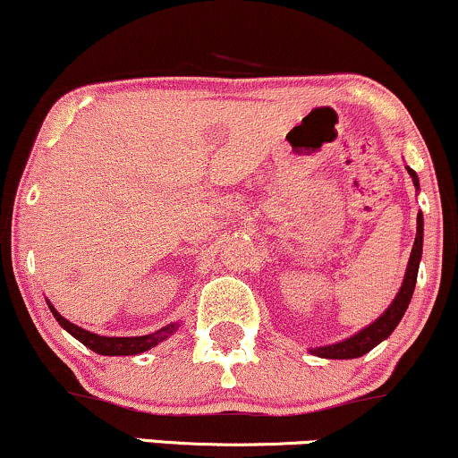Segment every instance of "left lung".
Returning a JSON list of instances; mask_svg holds the SVG:
<instances>
[{
    "label": "left lung",
    "mask_w": 458,
    "mask_h": 458,
    "mask_svg": "<svg viewBox=\"0 0 458 458\" xmlns=\"http://www.w3.org/2000/svg\"><path fill=\"white\" fill-rule=\"evenodd\" d=\"M406 171L410 173V177H412L414 188L420 190L419 175H416L410 166H406ZM422 225H425L422 224V213H419V216H416V239L412 245V253H410V259H408L406 275H403L402 287H399L397 296L393 298L389 309H386L383 315L378 317V319L369 323L368 327L359 329L357 334H352L351 338L340 340V343H335V344H326V346H315V349H309L310 355H317L323 359H355V357L366 355V352L372 351L376 344H380L383 340L389 338V335L393 334V329H395L399 326V321H402L403 312L408 310L410 300H412V293L416 287V276H419V264L422 258V230H425Z\"/></svg>",
    "instance_id": "obj_1"
}]
</instances>
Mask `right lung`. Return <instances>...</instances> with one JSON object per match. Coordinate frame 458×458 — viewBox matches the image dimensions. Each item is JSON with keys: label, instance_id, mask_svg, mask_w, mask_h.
Wrapping results in <instances>:
<instances>
[{"label": "right lung", "instance_id": "add662e5", "mask_svg": "<svg viewBox=\"0 0 458 458\" xmlns=\"http://www.w3.org/2000/svg\"><path fill=\"white\" fill-rule=\"evenodd\" d=\"M46 302H48V300H46ZM48 309L52 315H55V319L59 321V326L63 329H67L75 340H80L84 346H89L90 351L99 352V355H109V357L139 355V352H146L149 349H154L156 344H160L162 340H166L169 335L175 334L179 327V321H175V323H169V326L160 327L158 332L148 334V335H126V338H120V335H99V334L89 332V329L75 326L72 321H67L50 302H48Z\"/></svg>", "mask_w": 458, "mask_h": 458}]
</instances>
